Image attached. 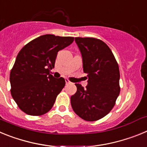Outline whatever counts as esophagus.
Masks as SVG:
<instances>
[{"instance_id": "1", "label": "esophagus", "mask_w": 147, "mask_h": 147, "mask_svg": "<svg viewBox=\"0 0 147 147\" xmlns=\"http://www.w3.org/2000/svg\"><path fill=\"white\" fill-rule=\"evenodd\" d=\"M65 83H66V85H67V84H70V83H71V82L69 81V80H68V79H65Z\"/></svg>"}]
</instances>
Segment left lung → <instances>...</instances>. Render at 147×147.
<instances>
[{"label": "left lung", "instance_id": "left-lung-1", "mask_svg": "<svg viewBox=\"0 0 147 147\" xmlns=\"http://www.w3.org/2000/svg\"><path fill=\"white\" fill-rule=\"evenodd\" d=\"M81 51L83 71L88 78L86 88L75 84L71 103L75 113L88 121L99 120L113 108L120 93L118 62L107 44L93 37H76Z\"/></svg>", "mask_w": 147, "mask_h": 147}]
</instances>
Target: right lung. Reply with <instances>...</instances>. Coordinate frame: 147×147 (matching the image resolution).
Instances as JSON below:
<instances>
[{"label": "right lung", "mask_w": 147, "mask_h": 147, "mask_svg": "<svg viewBox=\"0 0 147 147\" xmlns=\"http://www.w3.org/2000/svg\"><path fill=\"white\" fill-rule=\"evenodd\" d=\"M72 37L42 35L20 51L10 72L11 94L18 107L30 115H42L52 108L65 85V79L50 74L59 51L71 45Z\"/></svg>", "instance_id": "right-lung-1"}]
</instances>
